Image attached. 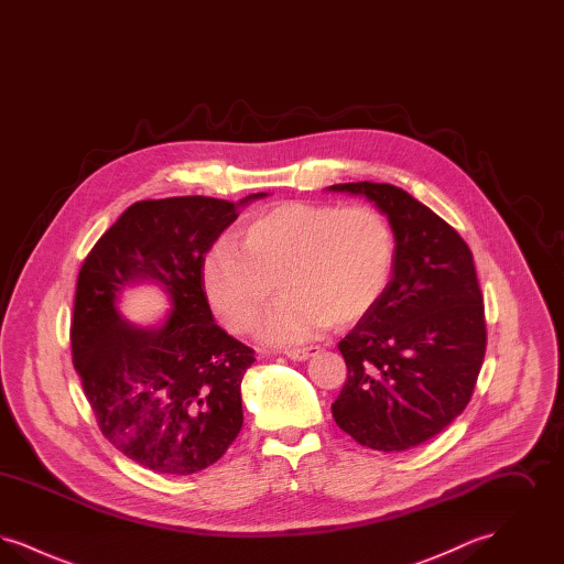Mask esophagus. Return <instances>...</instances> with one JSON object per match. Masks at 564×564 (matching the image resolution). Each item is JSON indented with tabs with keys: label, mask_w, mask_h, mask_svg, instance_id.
Returning <instances> with one entry per match:
<instances>
[{
	"label": "esophagus",
	"mask_w": 564,
	"mask_h": 564,
	"mask_svg": "<svg viewBox=\"0 0 564 564\" xmlns=\"http://www.w3.org/2000/svg\"><path fill=\"white\" fill-rule=\"evenodd\" d=\"M317 350H319V347H295V349L283 350V355L290 357V359H295V361H304V359H308L311 355H315Z\"/></svg>",
	"instance_id": "34e87169"
}]
</instances>
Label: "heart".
<instances>
[{"mask_svg": "<svg viewBox=\"0 0 564 564\" xmlns=\"http://www.w3.org/2000/svg\"><path fill=\"white\" fill-rule=\"evenodd\" d=\"M395 235L370 205L283 203L251 217L237 242L219 241L203 260L200 283L230 334H249L270 295L281 297L262 323L272 343L304 340L329 323L364 319L387 292Z\"/></svg>", "mask_w": 564, "mask_h": 564, "instance_id": "1", "label": "heart"}]
</instances>
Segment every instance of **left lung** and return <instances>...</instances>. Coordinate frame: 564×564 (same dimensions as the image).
Segmentation results:
<instances>
[{"label":"left lung","mask_w":564,"mask_h":564,"mask_svg":"<svg viewBox=\"0 0 564 564\" xmlns=\"http://www.w3.org/2000/svg\"><path fill=\"white\" fill-rule=\"evenodd\" d=\"M389 217L395 267L375 308L338 343L347 382L336 425L361 446L402 453L448 427L471 400L486 352L474 256L451 224L391 184H336Z\"/></svg>","instance_id":"left-lung-1"}]
</instances>
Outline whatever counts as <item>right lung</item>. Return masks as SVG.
Returning a JSON list of instances; mask_svg holds the SVG:
<instances>
[{"instance_id":"right-lung-1","label":"right lung","mask_w":564,"mask_h":564,"mask_svg":"<svg viewBox=\"0 0 564 564\" xmlns=\"http://www.w3.org/2000/svg\"><path fill=\"white\" fill-rule=\"evenodd\" d=\"M241 203L212 196L139 200L95 242L78 274L72 359L97 425L120 453L166 476H189L242 427L241 382L256 350L214 322L200 269ZM156 280L174 308L141 330L115 311L134 280Z\"/></svg>"}]
</instances>
